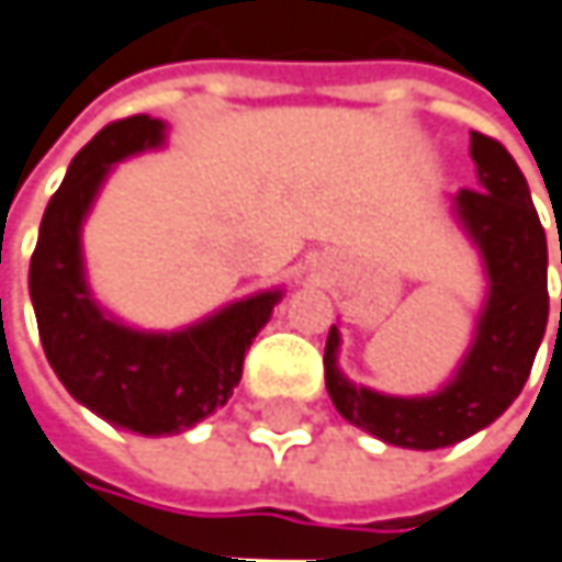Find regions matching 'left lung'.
Wrapping results in <instances>:
<instances>
[{
  "mask_svg": "<svg viewBox=\"0 0 562 562\" xmlns=\"http://www.w3.org/2000/svg\"><path fill=\"white\" fill-rule=\"evenodd\" d=\"M470 157L476 189H460L450 205L457 225L480 250L485 299L453 376L431 395H389L350 383L337 367L340 331L337 325L328 331L325 385L334 408L392 447L437 450L488 428L525 389L547 331V234L528 179L515 157L480 131L470 134Z\"/></svg>",
  "mask_w": 562,
  "mask_h": 562,
  "instance_id": "left-lung-1",
  "label": "left lung"
}]
</instances>
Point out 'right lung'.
<instances>
[{
    "instance_id": "right-lung-1",
    "label": "right lung",
    "mask_w": 562,
    "mask_h": 562,
    "mask_svg": "<svg viewBox=\"0 0 562 562\" xmlns=\"http://www.w3.org/2000/svg\"><path fill=\"white\" fill-rule=\"evenodd\" d=\"M164 144L167 122L150 115L99 131L47 202L27 273L37 334L57 380L109 425L144 437L189 431L218 412L240 383L244 353L282 299V289H263L179 331L131 328L95 302L82 222L115 164Z\"/></svg>"
}]
</instances>
